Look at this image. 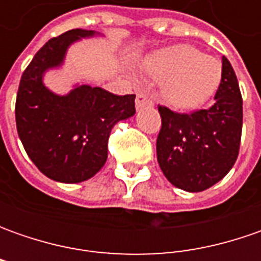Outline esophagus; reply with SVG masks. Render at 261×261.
<instances>
[{
    "label": "esophagus",
    "mask_w": 261,
    "mask_h": 261,
    "mask_svg": "<svg viewBox=\"0 0 261 261\" xmlns=\"http://www.w3.org/2000/svg\"><path fill=\"white\" fill-rule=\"evenodd\" d=\"M135 105L136 109L139 110V109H144V107H151L154 103H152V100L148 97V94H145V93H138V94H136Z\"/></svg>",
    "instance_id": "obj_1"
}]
</instances>
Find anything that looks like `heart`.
Segmentation results:
<instances>
[{"mask_svg":"<svg viewBox=\"0 0 261 261\" xmlns=\"http://www.w3.org/2000/svg\"><path fill=\"white\" fill-rule=\"evenodd\" d=\"M146 74L161 81V97L177 110H195L216 94L221 62L195 46L177 45L160 49L142 62Z\"/></svg>","mask_w":261,"mask_h":261,"instance_id":"b5f03b06","label":"heart"}]
</instances>
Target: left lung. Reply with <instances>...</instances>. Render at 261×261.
I'll return each instance as SVG.
<instances>
[{
    "label": "left lung",
    "mask_w": 261,
    "mask_h": 261,
    "mask_svg": "<svg viewBox=\"0 0 261 261\" xmlns=\"http://www.w3.org/2000/svg\"><path fill=\"white\" fill-rule=\"evenodd\" d=\"M158 112L163 125L156 138V160L171 185L195 193L229 173L240 151L243 98L225 56L212 107L180 115L160 106Z\"/></svg>",
    "instance_id": "8db88e82"
}]
</instances>
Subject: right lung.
Segmentation results:
<instances>
[{
  "mask_svg": "<svg viewBox=\"0 0 261 261\" xmlns=\"http://www.w3.org/2000/svg\"><path fill=\"white\" fill-rule=\"evenodd\" d=\"M97 35L74 29L50 39L20 80L15 101L20 141L33 164L59 183H81L97 174L106 164L113 126L135 115V94L116 95L78 84L61 95L43 83L49 69L62 66L69 46Z\"/></svg>",
  "mask_w": 261,
  "mask_h": 261,
  "instance_id": "1",
  "label": "right lung"
}]
</instances>
